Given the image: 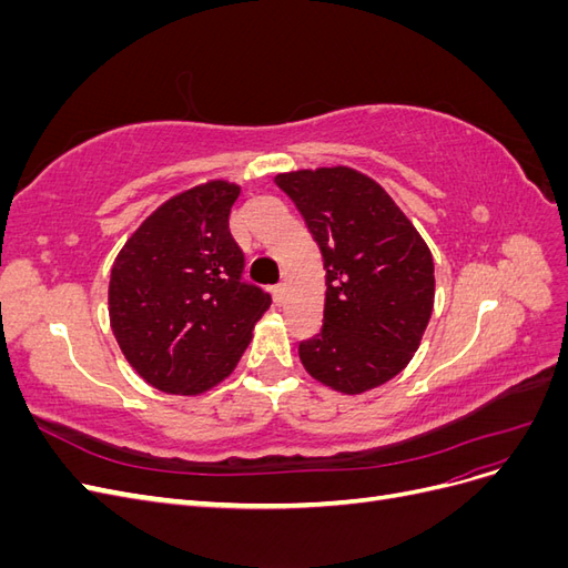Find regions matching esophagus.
Here are the masks:
<instances>
[{
    "instance_id": "34e87169",
    "label": "esophagus",
    "mask_w": 568,
    "mask_h": 568,
    "mask_svg": "<svg viewBox=\"0 0 568 568\" xmlns=\"http://www.w3.org/2000/svg\"><path fill=\"white\" fill-rule=\"evenodd\" d=\"M272 298H274V303H277V305L284 303V284H274L272 286Z\"/></svg>"
}]
</instances>
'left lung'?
<instances>
[{"label": "left lung", "mask_w": 568, "mask_h": 568, "mask_svg": "<svg viewBox=\"0 0 568 568\" xmlns=\"http://www.w3.org/2000/svg\"><path fill=\"white\" fill-rule=\"evenodd\" d=\"M326 270L324 322L298 346L317 382L365 393L400 374L434 311V257L384 186L353 168L282 173Z\"/></svg>", "instance_id": "left-lung-1"}]
</instances>
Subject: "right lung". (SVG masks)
Returning a JSON list of instances; mask_svg holds the SVG:
<instances>
[{
  "label": "right lung",
  "mask_w": 568,
  "mask_h": 568,
  "mask_svg": "<svg viewBox=\"0 0 568 568\" xmlns=\"http://www.w3.org/2000/svg\"><path fill=\"white\" fill-rule=\"evenodd\" d=\"M239 189L211 180L159 205L118 253L111 329L132 369L173 395H199L230 376L272 298L244 282L230 232Z\"/></svg>",
  "instance_id": "right-lung-1"
}]
</instances>
